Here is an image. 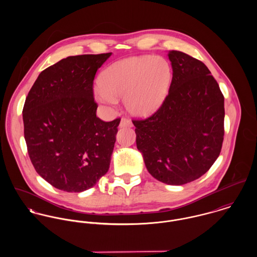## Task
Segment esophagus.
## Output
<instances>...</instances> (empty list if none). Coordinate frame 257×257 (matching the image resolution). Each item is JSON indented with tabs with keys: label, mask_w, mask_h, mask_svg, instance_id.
<instances>
[{
	"label": "esophagus",
	"mask_w": 257,
	"mask_h": 257,
	"mask_svg": "<svg viewBox=\"0 0 257 257\" xmlns=\"http://www.w3.org/2000/svg\"><path fill=\"white\" fill-rule=\"evenodd\" d=\"M133 126V123L132 121H130L128 119L122 117L119 121V127H132Z\"/></svg>",
	"instance_id": "esophagus-1"
}]
</instances>
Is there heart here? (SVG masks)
<instances>
[{"label": "heart", "instance_id": "heart-1", "mask_svg": "<svg viewBox=\"0 0 257 257\" xmlns=\"http://www.w3.org/2000/svg\"><path fill=\"white\" fill-rule=\"evenodd\" d=\"M172 79L169 63L160 56H134L110 65L94 90L96 99L115 106L124 99L134 116L147 117L159 110L168 95Z\"/></svg>", "mask_w": 257, "mask_h": 257}]
</instances>
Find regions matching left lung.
Listing matches in <instances>:
<instances>
[{"label":"left lung","mask_w":257,"mask_h":257,"mask_svg":"<svg viewBox=\"0 0 257 257\" xmlns=\"http://www.w3.org/2000/svg\"><path fill=\"white\" fill-rule=\"evenodd\" d=\"M168 58L173 73L165 102L133 122L148 172L162 183L183 185L204 175L220 155L224 99L203 62L177 50Z\"/></svg>","instance_id":"8db88e82"}]
</instances>
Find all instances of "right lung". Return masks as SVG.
I'll return each mask as SVG.
<instances>
[{
	"label": "right lung",
	"mask_w": 257,
	"mask_h": 257,
	"mask_svg": "<svg viewBox=\"0 0 257 257\" xmlns=\"http://www.w3.org/2000/svg\"><path fill=\"white\" fill-rule=\"evenodd\" d=\"M111 55L69 56L38 75L23 110L25 140L39 176L66 192L95 186L110 168L120 119L96 115L93 81Z\"/></svg>",
	"instance_id": "add662e5"
}]
</instances>
